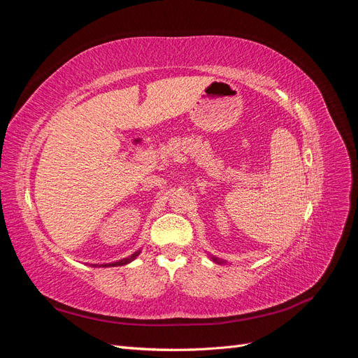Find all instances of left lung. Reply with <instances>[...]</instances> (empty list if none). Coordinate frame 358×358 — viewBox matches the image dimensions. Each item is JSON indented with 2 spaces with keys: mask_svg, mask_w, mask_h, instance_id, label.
<instances>
[{
  "mask_svg": "<svg viewBox=\"0 0 358 358\" xmlns=\"http://www.w3.org/2000/svg\"><path fill=\"white\" fill-rule=\"evenodd\" d=\"M210 257V259L213 263H216V264H225L227 262L225 259H222V258H218V257H215V255H209Z\"/></svg>",
  "mask_w": 358,
  "mask_h": 358,
  "instance_id": "1",
  "label": "left lung"
}]
</instances>
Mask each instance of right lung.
I'll return each instance as SVG.
<instances>
[{"mask_svg": "<svg viewBox=\"0 0 358 358\" xmlns=\"http://www.w3.org/2000/svg\"><path fill=\"white\" fill-rule=\"evenodd\" d=\"M142 252L138 249V251H136L131 257H127V258H122V259H117V262H113V263H104V264H91L92 267H116V266H125L128 263H131L133 259H136L138 257V254Z\"/></svg>", "mask_w": 358, "mask_h": 358, "instance_id": "add662e5", "label": "right lung"}]
</instances>
